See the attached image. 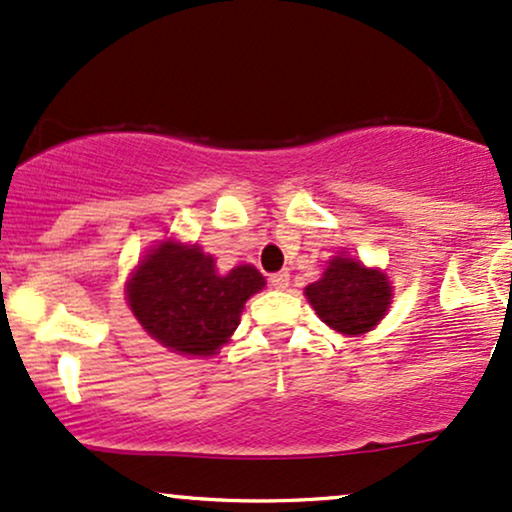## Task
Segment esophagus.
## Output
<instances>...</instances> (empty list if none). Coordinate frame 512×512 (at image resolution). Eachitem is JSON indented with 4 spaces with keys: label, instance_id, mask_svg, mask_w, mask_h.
I'll return each mask as SVG.
<instances>
[{
    "label": "esophagus",
    "instance_id": "esophagus-1",
    "mask_svg": "<svg viewBox=\"0 0 512 512\" xmlns=\"http://www.w3.org/2000/svg\"><path fill=\"white\" fill-rule=\"evenodd\" d=\"M269 283H272V288H276V291H286L288 283H291V274H288V272L274 274L272 279H269Z\"/></svg>",
    "mask_w": 512,
    "mask_h": 512
}]
</instances>
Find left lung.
<instances>
[{
    "instance_id": "left-lung-1",
    "label": "left lung",
    "mask_w": 512,
    "mask_h": 512,
    "mask_svg": "<svg viewBox=\"0 0 512 512\" xmlns=\"http://www.w3.org/2000/svg\"><path fill=\"white\" fill-rule=\"evenodd\" d=\"M305 295L326 326L343 336H362L384 319L393 291L384 272L338 255Z\"/></svg>"
}]
</instances>
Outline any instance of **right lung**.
<instances>
[{"label":"right lung","mask_w":512,"mask_h":512,"mask_svg":"<svg viewBox=\"0 0 512 512\" xmlns=\"http://www.w3.org/2000/svg\"><path fill=\"white\" fill-rule=\"evenodd\" d=\"M264 288L252 264L219 274L200 245L162 240L138 262L126 298L140 326L178 355H217L240 322L245 300Z\"/></svg>","instance_id":"1"}]
</instances>
